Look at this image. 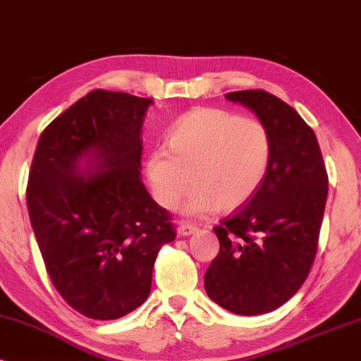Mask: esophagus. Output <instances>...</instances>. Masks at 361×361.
I'll list each match as a JSON object with an SVG mask.
<instances>
[{
	"label": "esophagus",
	"instance_id": "esophagus-1",
	"mask_svg": "<svg viewBox=\"0 0 361 361\" xmlns=\"http://www.w3.org/2000/svg\"><path fill=\"white\" fill-rule=\"evenodd\" d=\"M196 231H198V228L193 224H180L178 226V234L180 236H191V234H195Z\"/></svg>",
	"mask_w": 361,
	"mask_h": 361
}]
</instances>
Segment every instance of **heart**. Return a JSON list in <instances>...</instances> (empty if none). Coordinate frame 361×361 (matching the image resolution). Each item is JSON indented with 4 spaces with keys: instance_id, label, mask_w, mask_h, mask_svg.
I'll return each instance as SVG.
<instances>
[{
    "instance_id": "heart-1",
    "label": "heart",
    "mask_w": 361,
    "mask_h": 361,
    "mask_svg": "<svg viewBox=\"0 0 361 361\" xmlns=\"http://www.w3.org/2000/svg\"><path fill=\"white\" fill-rule=\"evenodd\" d=\"M271 155V133L261 120L198 107L176 120L165 152L148 157L147 175L153 196L166 209L180 203L191 183L185 213L201 216L246 203L261 186Z\"/></svg>"
}]
</instances>
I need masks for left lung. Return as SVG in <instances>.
I'll use <instances>...</instances> for the list:
<instances>
[{
    "label": "left lung",
    "instance_id": "8db88e82",
    "mask_svg": "<svg viewBox=\"0 0 361 361\" xmlns=\"http://www.w3.org/2000/svg\"><path fill=\"white\" fill-rule=\"evenodd\" d=\"M266 125L272 155L246 204L221 219L219 252L204 274L209 299L238 315H261L286 304L309 276L324 219L329 176L312 128L266 90L226 94Z\"/></svg>",
    "mask_w": 361,
    "mask_h": 361
}]
</instances>
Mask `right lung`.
Segmentation results:
<instances>
[{"label":"right lung","instance_id":"add662e5","mask_svg":"<svg viewBox=\"0 0 361 361\" xmlns=\"http://www.w3.org/2000/svg\"><path fill=\"white\" fill-rule=\"evenodd\" d=\"M152 104L92 90L47 125L31 163L26 203L46 271L62 299L94 320L140 307L158 251L176 238L171 214L140 180Z\"/></svg>","mask_w":361,"mask_h":361}]
</instances>
